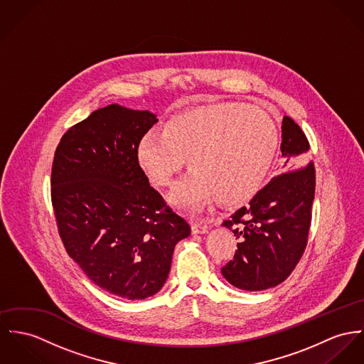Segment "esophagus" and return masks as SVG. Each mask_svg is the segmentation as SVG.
<instances>
[{
    "mask_svg": "<svg viewBox=\"0 0 364 364\" xmlns=\"http://www.w3.org/2000/svg\"><path fill=\"white\" fill-rule=\"evenodd\" d=\"M191 230H193V232H194V234H205V232H208L209 227L205 224L203 220L194 219V220L191 222Z\"/></svg>",
    "mask_w": 364,
    "mask_h": 364,
    "instance_id": "1",
    "label": "esophagus"
}]
</instances>
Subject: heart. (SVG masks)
I'll list each match as a JSON object with an SVG mask.
<instances>
[{"label":"heart","instance_id":"1","mask_svg":"<svg viewBox=\"0 0 364 364\" xmlns=\"http://www.w3.org/2000/svg\"><path fill=\"white\" fill-rule=\"evenodd\" d=\"M279 146L273 117L255 107L223 102L170 117L162 134L148 132L137 146L141 168L152 184L168 187L183 168L193 171L168 196L174 206L199 210L219 200L240 205L263 186Z\"/></svg>","mask_w":364,"mask_h":364}]
</instances>
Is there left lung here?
Instances as JSON below:
<instances>
[{
	"label": "left lung",
	"instance_id": "obj_1",
	"mask_svg": "<svg viewBox=\"0 0 364 364\" xmlns=\"http://www.w3.org/2000/svg\"><path fill=\"white\" fill-rule=\"evenodd\" d=\"M282 171L274 176L250 205L238 209L223 225L240 238L238 250L222 267L224 279L245 291H262L285 280L301 260L311 222L316 188L313 162H306L309 141L288 116L281 126Z\"/></svg>",
	"mask_w": 364,
	"mask_h": 364
}]
</instances>
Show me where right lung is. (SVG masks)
I'll use <instances>...</instances> for the list:
<instances>
[{"instance_id": "add662e5", "label": "right lung", "mask_w": 364, "mask_h": 364, "mask_svg": "<svg viewBox=\"0 0 364 364\" xmlns=\"http://www.w3.org/2000/svg\"><path fill=\"white\" fill-rule=\"evenodd\" d=\"M149 111L117 104L94 111L58 144L51 200L68 255L88 280L119 298L155 295L168 280L174 247L191 234L149 186L137 159Z\"/></svg>"}]
</instances>
